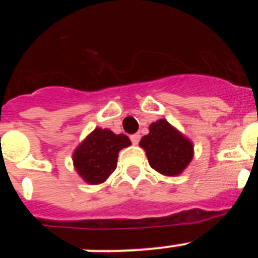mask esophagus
<instances>
[{"instance_id": "1", "label": "esophagus", "mask_w": 258, "mask_h": 258, "mask_svg": "<svg viewBox=\"0 0 258 258\" xmlns=\"http://www.w3.org/2000/svg\"><path fill=\"white\" fill-rule=\"evenodd\" d=\"M140 140H141L140 134L136 133V134H132V136H131V141H132V143H133V145H138Z\"/></svg>"}]
</instances>
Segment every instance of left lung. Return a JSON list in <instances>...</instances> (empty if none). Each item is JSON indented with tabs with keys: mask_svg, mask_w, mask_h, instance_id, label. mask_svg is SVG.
Wrapping results in <instances>:
<instances>
[{
	"mask_svg": "<svg viewBox=\"0 0 258 258\" xmlns=\"http://www.w3.org/2000/svg\"><path fill=\"white\" fill-rule=\"evenodd\" d=\"M150 165L164 175H177L192 159V143L166 121L150 125V133L140 142Z\"/></svg>",
	"mask_w": 258,
	"mask_h": 258,
	"instance_id": "left-lung-1",
	"label": "left lung"
}]
</instances>
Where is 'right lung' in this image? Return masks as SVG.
Masks as SVG:
<instances>
[{"label": "right lung", "instance_id": "add662e5", "mask_svg": "<svg viewBox=\"0 0 258 258\" xmlns=\"http://www.w3.org/2000/svg\"><path fill=\"white\" fill-rule=\"evenodd\" d=\"M127 146L131 140L124 134L97 127L75 151V168L88 183H102L116 169L118 151Z\"/></svg>", "mask_w": 258, "mask_h": 258}]
</instances>
